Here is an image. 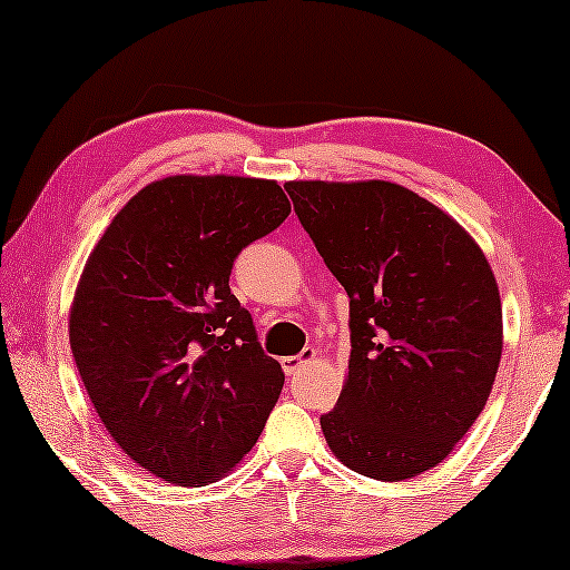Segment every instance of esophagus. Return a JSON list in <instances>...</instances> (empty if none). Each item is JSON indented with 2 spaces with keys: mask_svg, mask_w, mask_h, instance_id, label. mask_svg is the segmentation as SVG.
<instances>
[{
  "mask_svg": "<svg viewBox=\"0 0 570 570\" xmlns=\"http://www.w3.org/2000/svg\"><path fill=\"white\" fill-rule=\"evenodd\" d=\"M314 357H316V350H303L301 355H287V357H283V371L291 376V373H298L301 368H306Z\"/></svg>",
  "mask_w": 570,
  "mask_h": 570,
  "instance_id": "obj_1",
  "label": "esophagus"
}]
</instances>
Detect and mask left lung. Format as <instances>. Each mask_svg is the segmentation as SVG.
I'll use <instances>...</instances> for the list:
<instances>
[{
    "label": "left lung",
    "instance_id": "left-lung-1",
    "mask_svg": "<svg viewBox=\"0 0 570 570\" xmlns=\"http://www.w3.org/2000/svg\"><path fill=\"white\" fill-rule=\"evenodd\" d=\"M295 215L350 298V363L322 415L342 464L396 482L443 462L485 407L501 295L470 233L392 181H287Z\"/></svg>",
    "mask_w": 570,
    "mask_h": 570
}]
</instances>
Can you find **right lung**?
I'll use <instances>...</instances> for the list:
<instances>
[{
	"label": "right lung",
	"mask_w": 570,
	"mask_h": 570,
	"mask_svg": "<svg viewBox=\"0 0 570 570\" xmlns=\"http://www.w3.org/2000/svg\"><path fill=\"white\" fill-rule=\"evenodd\" d=\"M287 215L267 178L168 176L137 191L90 252L69 345L106 431L155 478L207 485L262 435L285 373L228 279L240 248Z\"/></svg>",
	"instance_id": "add662e5"
}]
</instances>
